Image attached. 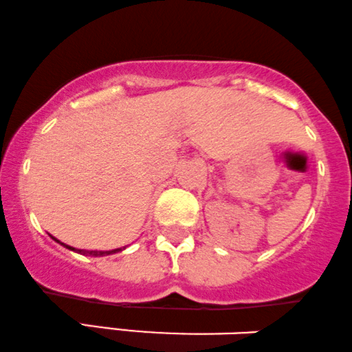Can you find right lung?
<instances>
[{"instance_id": "add662e5", "label": "right lung", "mask_w": 352, "mask_h": 352, "mask_svg": "<svg viewBox=\"0 0 352 352\" xmlns=\"http://www.w3.org/2000/svg\"><path fill=\"white\" fill-rule=\"evenodd\" d=\"M59 242V241H57ZM62 245L64 247H67V249H70V250H76V252H78V254H89V255H94V257H103V255H110V254H117V252H120L122 249H115V250H107V252H97V250H78V249H72V247H69V245H65V243H62Z\"/></svg>"}]
</instances>
